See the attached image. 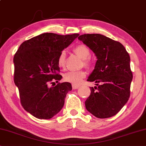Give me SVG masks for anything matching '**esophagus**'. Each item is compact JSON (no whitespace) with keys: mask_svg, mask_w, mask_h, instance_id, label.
Listing matches in <instances>:
<instances>
[{"mask_svg":"<svg viewBox=\"0 0 146 146\" xmlns=\"http://www.w3.org/2000/svg\"><path fill=\"white\" fill-rule=\"evenodd\" d=\"M79 87H80V86H79V85H75V84L72 85V87H73V89H78Z\"/></svg>","mask_w":146,"mask_h":146,"instance_id":"34e87169","label":"esophagus"}]
</instances>
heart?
I'll return each mask as SVG.
<instances>
[{
    "label": "heart",
    "instance_id": "1",
    "mask_svg": "<svg viewBox=\"0 0 146 146\" xmlns=\"http://www.w3.org/2000/svg\"><path fill=\"white\" fill-rule=\"evenodd\" d=\"M74 52L79 57L83 59V65L86 67H89L91 65V62L89 58L91 56L90 49L85 44H79L74 48ZM66 63V53L65 51H62L58 57L57 64L61 68L65 67ZM86 76V73L83 70L77 71H67L64 74L63 79L67 82H69L72 84L78 85L81 83L83 79Z\"/></svg>",
    "mask_w": 146,
    "mask_h": 146
}]
</instances>
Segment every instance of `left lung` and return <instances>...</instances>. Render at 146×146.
I'll return each mask as SVG.
<instances>
[{
  "instance_id": "obj_1",
  "label": "left lung",
  "mask_w": 146,
  "mask_h": 146,
  "mask_svg": "<svg viewBox=\"0 0 146 146\" xmlns=\"http://www.w3.org/2000/svg\"><path fill=\"white\" fill-rule=\"evenodd\" d=\"M78 39L96 54L97 62L88 81L98 85L90 87L85 108L98 118L116 115L127 102L133 75L129 53L122 44L100 34H84ZM100 82V85L97 84Z\"/></svg>"
}]
</instances>
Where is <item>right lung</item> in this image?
I'll return each instance as SVG.
<instances>
[{
    "label": "right lung",
    "instance_id": "add662e5",
    "mask_svg": "<svg viewBox=\"0 0 146 146\" xmlns=\"http://www.w3.org/2000/svg\"><path fill=\"white\" fill-rule=\"evenodd\" d=\"M79 35L42 33L23 42L15 53V83L23 108L34 117L50 119L63 108L71 84L59 83L50 87L47 85L61 79L58 57Z\"/></svg>",
    "mask_w": 146,
    "mask_h": 146
}]
</instances>
